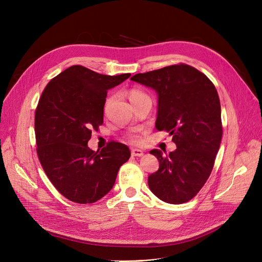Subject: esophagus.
<instances>
[{"label":"esophagus","mask_w":262,"mask_h":262,"mask_svg":"<svg viewBox=\"0 0 262 262\" xmlns=\"http://www.w3.org/2000/svg\"><path fill=\"white\" fill-rule=\"evenodd\" d=\"M143 151L141 149H132V156L133 157H142L143 156Z\"/></svg>","instance_id":"esophagus-1"}]
</instances>
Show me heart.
<instances>
[{"mask_svg": "<svg viewBox=\"0 0 262 262\" xmlns=\"http://www.w3.org/2000/svg\"><path fill=\"white\" fill-rule=\"evenodd\" d=\"M128 98L130 101H134L138 98H141V97H144V96H147V94L145 92H143L142 90L138 89V88H132L128 93ZM111 101H112V97H107L104 101V105H103V112L104 113H106V111L108 108V105L111 104ZM128 140L132 142V143H138L140 141V136L137 135V134H130L128 136Z\"/></svg>", "mask_w": 262, "mask_h": 262, "instance_id": "1", "label": "heart"}]
</instances>
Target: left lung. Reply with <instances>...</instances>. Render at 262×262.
Listing matches in <instances>:
<instances>
[{
  "label": "left lung",
  "mask_w": 262,
  "mask_h": 262,
  "mask_svg": "<svg viewBox=\"0 0 262 262\" xmlns=\"http://www.w3.org/2000/svg\"><path fill=\"white\" fill-rule=\"evenodd\" d=\"M159 94L156 127L172 136L177 148L159 160V170L148 176L150 191L161 200L181 204L193 199L207 181L219 151L223 126L221 103L212 82L184 63L137 73L130 79Z\"/></svg>",
  "instance_id": "8db88e82"
}]
</instances>
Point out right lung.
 Instances as JSON below:
<instances>
[{
  "instance_id": "1",
  "label": "right lung",
  "mask_w": 262,
  "mask_h": 262,
  "mask_svg": "<svg viewBox=\"0 0 262 262\" xmlns=\"http://www.w3.org/2000/svg\"><path fill=\"white\" fill-rule=\"evenodd\" d=\"M130 73L105 76L81 65L59 73L47 85L35 111L37 156L57 191L68 200L88 204L106 195L130 151L112 141L100 151L87 143L103 123L107 90Z\"/></svg>"
}]
</instances>
